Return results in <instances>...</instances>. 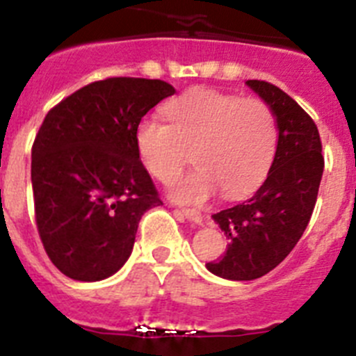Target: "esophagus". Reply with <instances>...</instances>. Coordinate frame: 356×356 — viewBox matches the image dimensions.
<instances>
[{"label":"esophagus","instance_id":"esophagus-1","mask_svg":"<svg viewBox=\"0 0 356 356\" xmlns=\"http://www.w3.org/2000/svg\"><path fill=\"white\" fill-rule=\"evenodd\" d=\"M178 213L184 215V217L187 218V220H191V222H195V224L203 222V215H201V211L192 210V208H181V210H178Z\"/></svg>","mask_w":356,"mask_h":356}]
</instances>
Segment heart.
Wrapping results in <instances>:
<instances>
[{
  "instance_id": "obj_1",
  "label": "heart",
  "mask_w": 356,
  "mask_h": 356,
  "mask_svg": "<svg viewBox=\"0 0 356 356\" xmlns=\"http://www.w3.org/2000/svg\"><path fill=\"white\" fill-rule=\"evenodd\" d=\"M168 122L143 118L134 141L149 175L169 184L188 161L195 169L171 187L184 203H203L220 191L226 200L243 195L261 184L272 165L277 125L265 100L197 88L165 106Z\"/></svg>"
}]
</instances>
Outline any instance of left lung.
Masks as SVG:
<instances>
[{
	"instance_id": "8db88e82",
	"label": "left lung",
	"mask_w": 356,
	"mask_h": 356,
	"mask_svg": "<svg viewBox=\"0 0 356 356\" xmlns=\"http://www.w3.org/2000/svg\"><path fill=\"white\" fill-rule=\"evenodd\" d=\"M247 86L270 106L279 139L268 176L256 194L211 215L229 243L207 268L229 280L257 279L284 261L311 220L325 168L311 116L275 84L250 79Z\"/></svg>"
}]
</instances>
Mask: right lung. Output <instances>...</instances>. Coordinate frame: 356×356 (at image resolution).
<instances>
[{"label": "right lung", "instance_id": "1", "mask_svg": "<svg viewBox=\"0 0 356 356\" xmlns=\"http://www.w3.org/2000/svg\"><path fill=\"white\" fill-rule=\"evenodd\" d=\"M175 93L161 79L107 77L45 114L31 148L35 218L49 259L70 279L118 272L145 211L162 204L134 134Z\"/></svg>", "mask_w": 356, "mask_h": 356}]
</instances>
